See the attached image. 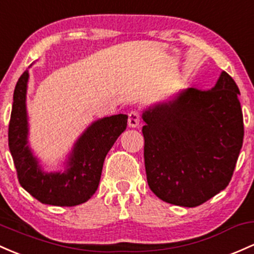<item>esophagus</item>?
I'll return each mask as SVG.
<instances>
[{"instance_id":"34e87169","label":"esophagus","mask_w":254,"mask_h":254,"mask_svg":"<svg viewBox=\"0 0 254 254\" xmlns=\"http://www.w3.org/2000/svg\"><path fill=\"white\" fill-rule=\"evenodd\" d=\"M138 123H140V113H138L136 110H133V111H131V112L129 113V118H127V124H129V127H136L138 125Z\"/></svg>"}]
</instances>
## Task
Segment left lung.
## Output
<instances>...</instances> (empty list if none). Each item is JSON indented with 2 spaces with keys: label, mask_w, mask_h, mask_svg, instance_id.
<instances>
[{
  "label": "left lung",
  "mask_w": 254,
  "mask_h": 254,
  "mask_svg": "<svg viewBox=\"0 0 254 254\" xmlns=\"http://www.w3.org/2000/svg\"><path fill=\"white\" fill-rule=\"evenodd\" d=\"M239 94L223 71L214 88H190L143 113L147 182L159 199L195 207L227 188L244 142Z\"/></svg>",
  "instance_id": "1"
}]
</instances>
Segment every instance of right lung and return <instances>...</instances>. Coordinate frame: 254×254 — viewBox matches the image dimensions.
I'll return each mask as SVG.
<instances>
[{
    "mask_svg": "<svg viewBox=\"0 0 254 254\" xmlns=\"http://www.w3.org/2000/svg\"><path fill=\"white\" fill-rule=\"evenodd\" d=\"M29 73L16 82L8 127V146L15 165L19 183L42 204L76 206L88 201L99 187L102 166L108 150L127 129V114H117L91 124L74 146L64 174L42 172L27 143L25 99Z\"/></svg>",
    "mask_w": 254,
    "mask_h": 254,
    "instance_id": "obj_1",
    "label": "right lung"
}]
</instances>
